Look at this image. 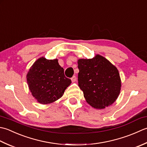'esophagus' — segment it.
<instances>
[{
	"mask_svg": "<svg viewBox=\"0 0 147 147\" xmlns=\"http://www.w3.org/2000/svg\"><path fill=\"white\" fill-rule=\"evenodd\" d=\"M76 79H77V78H76V76H73L72 77H71V82H76Z\"/></svg>",
	"mask_w": 147,
	"mask_h": 147,
	"instance_id": "1",
	"label": "esophagus"
}]
</instances>
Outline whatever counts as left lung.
I'll return each instance as SVG.
<instances>
[{
  "instance_id": "left-lung-1",
  "label": "left lung",
  "mask_w": 147,
  "mask_h": 147,
  "mask_svg": "<svg viewBox=\"0 0 147 147\" xmlns=\"http://www.w3.org/2000/svg\"><path fill=\"white\" fill-rule=\"evenodd\" d=\"M78 83L87 103L94 109H103L117 99L121 88L119 70L100 55L77 61Z\"/></svg>"
}]
</instances>
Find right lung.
I'll use <instances>...</instances> for the list:
<instances>
[{"mask_svg":"<svg viewBox=\"0 0 147 147\" xmlns=\"http://www.w3.org/2000/svg\"><path fill=\"white\" fill-rule=\"evenodd\" d=\"M30 91L38 103L49 104L60 98L71 81L65 76L64 69L57 59L41 57L26 75Z\"/></svg>","mask_w":147,"mask_h":147,"instance_id":"1","label":"right lung"}]
</instances>
